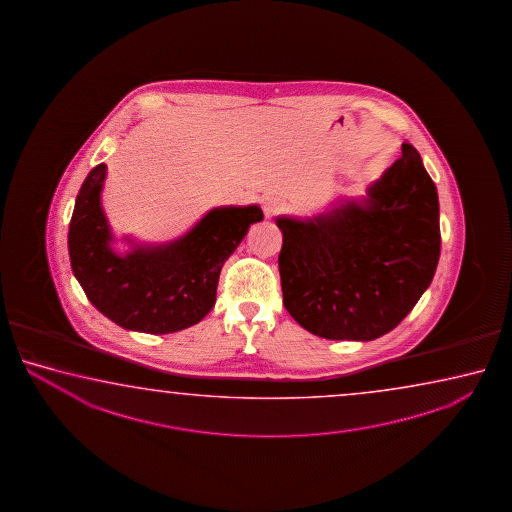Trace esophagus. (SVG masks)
<instances>
[{"label": "esophagus", "mask_w": 512, "mask_h": 512, "mask_svg": "<svg viewBox=\"0 0 512 512\" xmlns=\"http://www.w3.org/2000/svg\"><path fill=\"white\" fill-rule=\"evenodd\" d=\"M283 209H285V204L278 197H269V199H265V202H263V211H265V217L267 218L278 215Z\"/></svg>", "instance_id": "34e87169"}]
</instances>
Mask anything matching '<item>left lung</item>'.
<instances>
[{"instance_id":"8db88e82","label":"left lung","mask_w":512,"mask_h":512,"mask_svg":"<svg viewBox=\"0 0 512 512\" xmlns=\"http://www.w3.org/2000/svg\"><path fill=\"white\" fill-rule=\"evenodd\" d=\"M365 193L310 218H276L283 303L317 337H382L434 279L439 197L416 148L405 141L398 161Z\"/></svg>"}]
</instances>
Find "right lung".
Segmentation results:
<instances>
[{"mask_svg":"<svg viewBox=\"0 0 512 512\" xmlns=\"http://www.w3.org/2000/svg\"><path fill=\"white\" fill-rule=\"evenodd\" d=\"M107 166H95L75 200L68 249L71 269L98 312L125 330L166 335L202 321L217 301L220 270L249 227L263 220L258 204L209 209L190 231L165 243L123 240L102 208Z\"/></svg>","mask_w":512,"mask_h":512,"instance_id":"add662e5","label":"right lung"}]
</instances>
